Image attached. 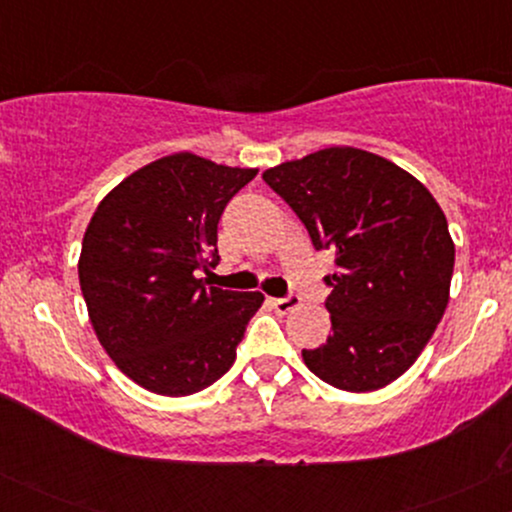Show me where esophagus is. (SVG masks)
Instances as JSON below:
<instances>
[{"label": "esophagus", "mask_w": 512, "mask_h": 512, "mask_svg": "<svg viewBox=\"0 0 512 512\" xmlns=\"http://www.w3.org/2000/svg\"><path fill=\"white\" fill-rule=\"evenodd\" d=\"M298 305H301V298H298L296 293H289V296H286V298H272V308L276 310V313H281V315L293 313V310H296Z\"/></svg>", "instance_id": "obj_1"}]
</instances>
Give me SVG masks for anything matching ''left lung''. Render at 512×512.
<instances>
[{"label":"left lung","mask_w":512,"mask_h":512,"mask_svg":"<svg viewBox=\"0 0 512 512\" xmlns=\"http://www.w3.org/2000/svg\"><path fill=\"white\" fill-rule=\"evenodd\" d=\"M337 272L327 344L303 349L320 380L346 392L390 385L419 358L448 308L455 243L431 192L383 156L330 146L262 173Z\"/></svg>","instance_id":"8db88e82"}]
</instances>
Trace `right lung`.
Here are the masks:
<instances>
[{
  "label": "right lung",
  "mask_w": 512,
  "mask_h": 512,
  "mask_svg": "<svg viewBox=\"0 0 512 512\" xmlns=\"http://www.w3.org/2000/svg\"><path fill=\"white\" fill-rule=\"evenodd\" d=\"M255 168L182 151L110 190L81 243L88 317L115 366L166 397L195 395L236 361L260 291H223L199 274L219 264V219Z\"/></svg>",
  "instance_id": "obj_1"
}]
</instances>
